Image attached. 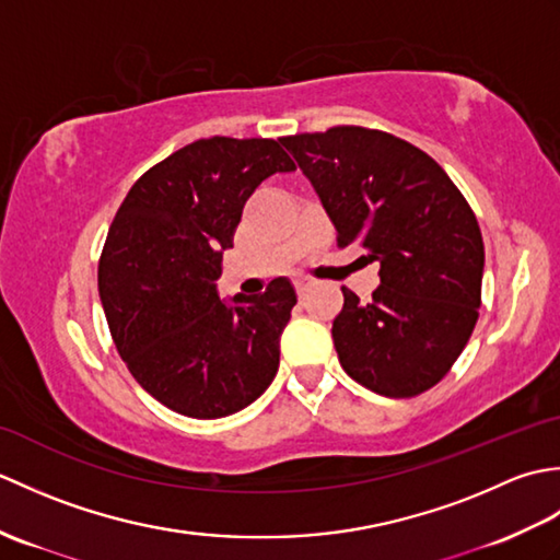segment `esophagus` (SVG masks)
Listing matches in <instances>:
<instances>
[{
  "instance_id": "34e87169",
  "label": "esophagus",
  "mask_w": 560,
  "mask_h": 560,
  "mask_svg": "<svg viewBox=\"0 0 560 560\" xmlns=\"http://www.w3.org/2000/svg\"><path fill=\"white\" fill-rule=\"evenodd\" d=\"M293 287H295V291H299V295H303V293L307 291V287H311V281H305V279H295V281H293Z\"/></svg>"
}]
</instances>
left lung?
I'll list each match as a JSON object with an SVG mask.
<instances>
[{
    "label": "left lung",
    "instance_id": "left-lung-1",
    "mask_svg": "<svg viewBox=\"0 0 560 560\" xmlns=\"http://www.w3.org/2000/svg\"><path fill=\"white\" fill-rule=\"evenodd\" d=\"M323 201L339 245L361 243L380 265L371 303L343 291L331 325L339 363L385 397L443 380L481 307L483 241L447 173L409 141L363 127L283 137Z\"/></svg>",
    "mask_w": 560,
    "mask_h": 560
}]
</instances>
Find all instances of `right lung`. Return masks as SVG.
Returning <instances> with one entry per match:
<instances>
[{
    "label": "right lung",
    "mask_w": 560,
    "mask_h": 560,
    "mask_svg": "<svg viewBox=\"0 0 560 560\" xmlns=\"http://www.w3.org/2000/svg\"><path fill=\"white\" fill-rule=\"evenodd\" d=\"M273 139H199L153 165L117 209L98 265L115 347L153 399L192 419L249 407L279 371L299 295L219 299L223 253L261 180L293 171Z\"/></svg>",
    "instance_id": "right-lung-1"
}]
</instances>
